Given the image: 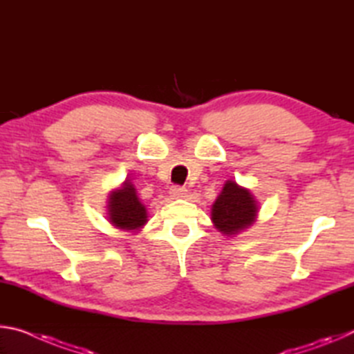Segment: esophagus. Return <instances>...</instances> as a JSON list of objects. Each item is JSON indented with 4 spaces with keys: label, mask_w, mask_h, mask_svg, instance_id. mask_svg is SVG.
<instances>
[{
    "label": "esophagus",
    "mask_w": 354,
    "mask_h": 354,
    "mask_svg": "<svg viewBox=\"0 0 354 354\" xmlns=\"http://www.w3.org/2000/svg\"><path fill=\"white\" fill-rule=\"evenodd\" d=\"M170 196L171 198H185L187 196V189L175 185V187L170 189Z\"/></svg>",
    "instance_id": "esophagus-1"
}]
</instances>
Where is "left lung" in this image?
Returning a JSON list of instances; mask_svg holds the SVG:
<instances>
[{"label": "left lung", "mask_w": 354, "mask_h": 354, "mask_svg": "<svg viewBox=\"0 0 354 354\" xmlns=\"http://www.w3.org/2000/svg\"><path fill=\"white\" fill-rule=\"evenodd\" d=\"M259 206L254 195L236 181H226L212 205L211 220L223 236H236L254 223Z\"/></svg>", "instance_id": "left-lung-1"}]
</instances>
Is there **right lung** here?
<instances>
[{"instance_id":"1","label":"right lung","mask_w":354,"mask_h":354,"mask_svg":"<svg viewBox=\"0 0 354 354\" xmlns=\"http://www.w3.org/2000/svg\"><path fill=\"white\" fill-rule=\"evenodd\" d=\"M107 220L117 230L139 232L148 221L145 205H142L134 184L127 179L122 187L113 189L107 198Z\"/></svg>"}]
</instances>
